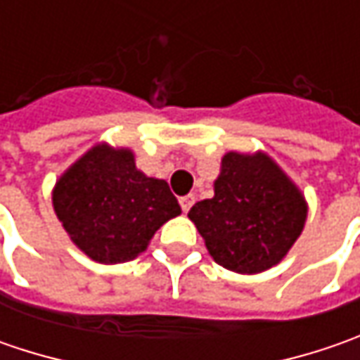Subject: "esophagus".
Returning a JSON list of instances; mask_svg holds the SVG:
<instances>
[{
  "label": "esophagus",
  "instance_id": "1",
  "mask_svg": "<svg viewBox=\"0 0 360 360\" xmlns=\"http://www.w3.org/2000/svg\"><path fill=\"white\" fill-rule=\"evenodd\" d=\"M194 200H196V198H194V194H186V196H182V198H180V206H182V210L188 212V210L192 208Z\"/></svg>",
  "mask_w": 360,
  "mask_h": 360
}]
</instances>
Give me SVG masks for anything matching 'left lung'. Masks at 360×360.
I'll return each instance as SVG.
<instances>
[{
  "mask_svg": "<svg viewBox=\"0 0 360 360\" xmlns=\"http://www.w3.org/2000/svg\"><path fill=\"white\" fill-rule=\"evenodd\" d=\"M188 218L220 266L255 274L283 260L302 232L307 204L269 156L229 152L214 198L196 202Z\"/></svg>",
  "mask_w": 360,
  "mask_h": 360,
  "instance_id": "obj_1",
  "label": "left lung"
}]
</instances>
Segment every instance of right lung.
<instances>
[{
  "instance_id": "obj_1",
  "label": "right lung",
  "mask_w": 360,
  "mask_h": 360,
  "mask_svg": "<svg viewBox=\"0 0 360 360\" xmlns=\"http://www.w3.org/2000/svg\"><path fill=\"white\" fill-rule=\"evenodd\" d=\"M53 208L70 238L104 264L136 258L166 220L182 212L166 180L136 170L130 150L108 146H96L63 174Z\"/></svg>"
}]
</instances>
